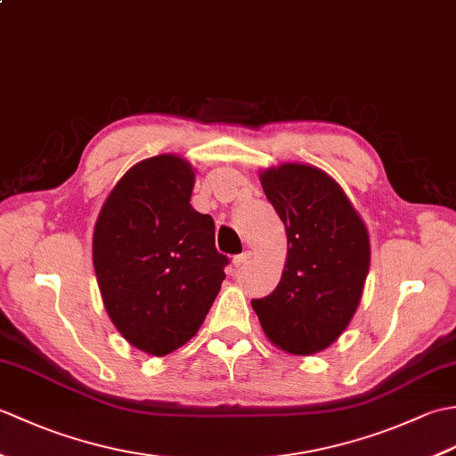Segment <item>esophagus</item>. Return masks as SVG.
<instances>
[{
    "mask_svg": "<svg viewBox=\"0 0 456 456\" xmlns=\"http://www.w3.org/2000/svg\"><path fill=\"white\" fill-rule=\"evenodd\" d=\"M248 258H250V255H248V253H243V255H237V256L233 258V266H235V268H240V266H245V265L248 263Z\"/></svg>",
    "mask_w": 456,
    "mask_h": 456,
    "instance_id": "34e87169",
    "label": "esophagus"
}]
</instances>
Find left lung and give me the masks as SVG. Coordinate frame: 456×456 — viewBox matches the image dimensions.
I'll return each instance as SVG.
<instances>
[{"label": "left lung", "mask_w": 456, "mask_h": 456, "mask_svg": "<svg viewBox=\"0 0 456 456\" xmlns=\"http://www.w3.org/2000/svg\"><path fill=\"white\" fill-rule=\"evenodd\" d=\"M260 183L284 221L288 256L274 292L250 304L274 346L315 354L333 345L356 314L370 239L343 188L312 164L266 168Z\"/></svg>", "instance_id": "obj_1"}]
</instances>
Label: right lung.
<instances>
[{
	"mask_svg": "<svg viewBox=\"0 0 456 456\" xmlns=\"http://www.w3.org/2000/svg\"><path fill=\"white\" fill-rule=\"evenodd\" d=\"M196 172L176 154L141 160L115 183L94 227V268L113 325L164 356L198 333L225 280L216 223L190 206Z\"/></svg>",
	"mask_w": 456,
	"mask_h": 456,
	"instance_id": "1",
	"label": "right lung"
}]
</instances>
